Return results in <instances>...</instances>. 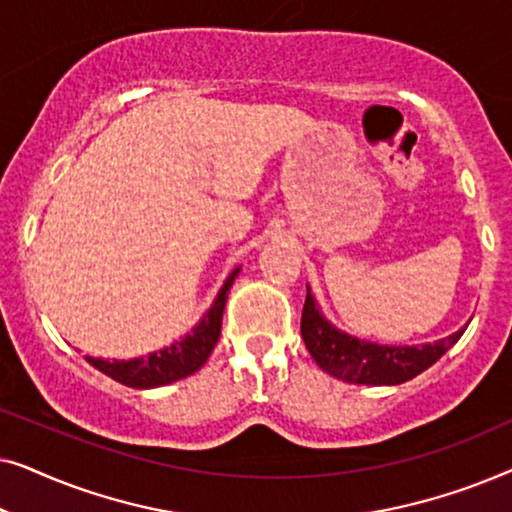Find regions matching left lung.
<instances>
[{"label":"left lung","instance_id":"1","mask_svg":"<svg viewBox=\"0 0 512 512\" xmlns=\"http://www.w3.org/2000/svg\"><path fill=\"white\" fill-rule=\"evenodd\" d=\"M468 326V324H466ZM459 328L447 338L426 345H377L361 338H354L324 317L317 298L307 286V298L303 307V321H300V335H303L307 352L317 361L324 373L338 377L342 382L368 384V387H394L403 384L431 368L454 342L466 331Z\"/></svg>","mask_w":512,"mask_h":512}]
</instances>
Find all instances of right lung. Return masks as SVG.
Masks as SVG:
<instances>
[{"label": "right lung", "instance_id": "obj_1", "mask_svg": "<svg viewBox=\"0 0 512 512\" xmlns=\"http://www.w3.org/2000/svg\"><path fill=\"white\" fill-rule=\"evenodd\" d=\"M240 270L242 268H235L230 272L221 286V291L216 293L212 307L202 314V319L193 326V331L186 333L181 340H174L172 345L158 349V352H151L149 356H139V359L130 361H107L95 359V356H86V361L100 370V373L109 375L111 380L132 389L165 387V384H172L198 373L207 363L212 349L216 347V340H219L223 307H226L228 291L233 286L235 277L240 275Z\"/></svg>", "mask_w": 512, "mask_h": 512}]
</instances>
